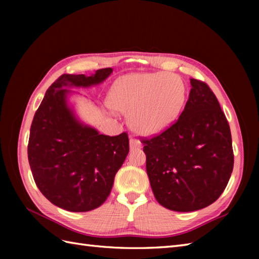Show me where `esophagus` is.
Listing matches in <instances>:
<instances>
[{
    "mask_svg": "<svg viewBox=\"0 0 259 259\" xmlns=\"http://www.w3.org/2000/svg\"><path fill=\"white\" fill-rule=\"evenodd\" d=\"M142 144L140 142V140L138 139H135V138H131L130 139V148L131 149H139V148H141Z\"/></svg>",
    "mask_w": 259,
    "mask_h": 259,
    "instance_id": "obj_1",
    "label": "esophagus"
}]
</instances>
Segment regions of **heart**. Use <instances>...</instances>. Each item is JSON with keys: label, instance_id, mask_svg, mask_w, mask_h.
I'll return each mask as SVG.
<instances>
[{"label": "heart", "instance_id": "1", "mask_svg": "<svg viewBox=\"0 0 259 259\" xmlns=\"http://www.w3.org/2000/svg\"><path fill=\"white\" fill-rule=\"evenodd\" d=\"M185 102V87L170 73H133L119 79L108 96L109 107L129 113L131 129L144 136L162 133L171 125Z\"/></svg>", "mask_w": 259, "mask_h": 259}]
</instances>
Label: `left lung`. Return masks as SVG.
<instances>
[{"mask_svg": "<svg viewBox=\"0 0 259 259\" xmlns=\"http://www.w3.org/2000/svg\"><path fill=\"white\" fill-rule=\"evenodd\" d=\"M179 119L145 145L146 168L157 201L174 211L199 210L216 201L234 168L232 135L216 96L190 79Z\"/></svg>", "mask_w": 259, "mask_h": 259, "instance_id": "left-lung-1", "label": "left lung"}]
</instances>
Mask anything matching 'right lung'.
Wrapping results in <instances>:
<instances>
[{"instance_id": "right-lung-1", "label": "right lung", "mask_w": 259, "mask_h": 259, "mask_svg": "<svg viewBox=\"0 0 259 259\" xmlns=\"http://www.w3.org/2000/svg\"><path fill=\"white\" fill-rule=\"evenodd\" d=\"M111 68L95 74H62L52 83L33 118L27 158L37 188L53 205L84 212L100 207L129 152L125 133L100 135L75 117L69 106L72 91L101 83Z\"/></svg>"}]
</instances>
